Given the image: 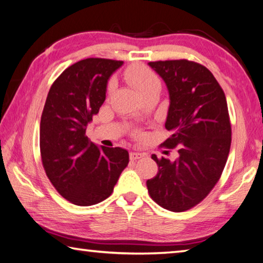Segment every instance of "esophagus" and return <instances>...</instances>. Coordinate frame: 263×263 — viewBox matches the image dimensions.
I'll return each instance as SVG.
<instances>
[{"instance_id":"34e87169","label":"esophagus","mask_w":263,"mask_h":263,"mask_svg":"<svg viewBox=\"0 0 263 263\" xmlns=\"http://www.w3.org/2000/svg\"><path fill=\"white\" fill-rule=\"evenodd\" d=\"M144 153H139V152H130V159L131 160H138L144 157Z\"/></svg>"}]
</instances>
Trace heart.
<instances>
[{
    "label": "heart",
    "instance_id": "b5f03b06",
    "mask_svg": "<svg viewBox=\"0 0 263 263\" xmlns=\"http://www.w3.org/2000/svg\"><path fill=\"white\" fill-rule=\"evenodd\" d=\"M126 79L130 81L136 89L141 94L151 90L152 88L160 87V81L152 70L148 69L145 66H133L126 70ZM114 82L109 83L108 90L112 91Z\"/></svg>",
    "mask_w": 263,
    "mask_h": 263
}]
</instances>
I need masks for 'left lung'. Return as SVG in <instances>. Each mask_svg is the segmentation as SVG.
Listing matches in <instances>:
<instances>
[{"instance_id": "left-lung-1", "label": "left lung", "mask_w": 263, "mask_h": 263, "mask_svg": "<svg viewBox=\"0 0 263 263\" xmlns=\"http://www.w3.org/2000/svg\"><path fill=\"white\" fill-rule=\"evenodd\" d=\"M148 66L167 86L164 126L172 136L163 146H177L179 157L171 161L153 154L159 171L146 184L160 206L182 212L203 201L224 171L232 133L228 103L212 73L197 62L167 60Z\"/></svg>"}]
</instances>
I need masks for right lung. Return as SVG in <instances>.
<instances>
[{"label":"right lung","instance_id":"1","mask_svg":"<svg viewBox=\"0 0 263 263\" xmlns=\"http://www.w3.org/2000/svg\"><path fill=\"white\" fill-rule=\"evenodd\" d=\"M123 64L101 58L78 61L48 91L41 119L43 166L58 193L75 205L108 198L128 163L126 149L100 147L86 136L105 101L110 77Z\"/></svg>","mask_w":263,"mask_h":263}]
</instances>
